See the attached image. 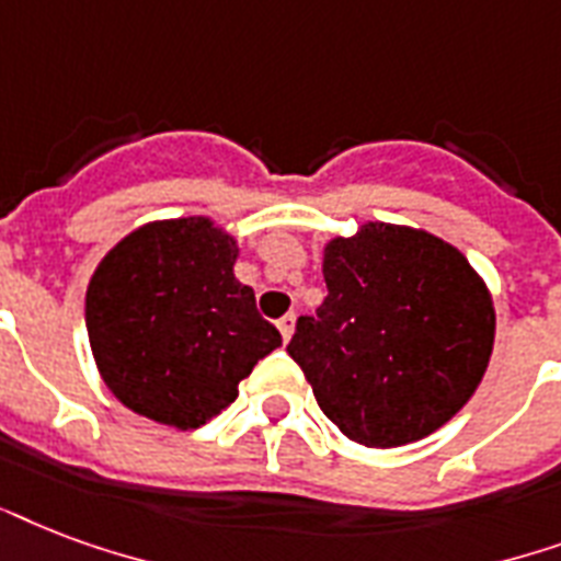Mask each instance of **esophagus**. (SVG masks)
Instances as JSON below:
<instances>
[{
  "label": "esophagus",
  "instance_id": "esophagus-1",
  "mask_svg": "<svg viewBox=\"0 0 561 561\" xmlns=\"http://www.w3.org/2000/svg\"><path fill=\"white\" fill-rule=\"evenodd\" d=\"M277 330H280V336H284V342L293 340V333H295V312H286L284 319L277 321Z\"/></svg>",
  "mask_w": 561,
  "mask_h": 561
}]
</instances>
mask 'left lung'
<instances>
[{
    "instance_id": "8db88e82",
    "label": "left lung",
    "mask_w": 561,
    "mask_h": 561,
    "mask_svg": "<svg viewBox=\"0 0 561 561\" xmlns=\"http://www.w3.org/2000/svg\"><path fill=\"white\" fill-rule=\"evenodd\" d=\"M321 275L328 298L286 351L351 442L410 445L471 401L492 359L494 301L457 245L366 221L324 242Z\"/></svg>"
}]
</instances>
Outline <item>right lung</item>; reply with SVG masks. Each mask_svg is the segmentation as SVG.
<instances>
[{"label":"right lung","instance_id":"add662e5","mask_svg":"<svg viewBox=\"0 0 561 561\" xmlns=\"http://www.w3.org/2000/svg\"><path fill=\"white\" fill-rule=\"evenodd\" d=\"M237 237L210 216L134 228L95 266L84 319L104 386L131 412L195 430L231 407L240 380L280 345L237 280Z\"/></svg>","mask_w":561,"mask_h":561}]
</instances>
